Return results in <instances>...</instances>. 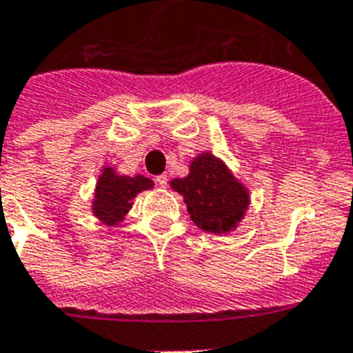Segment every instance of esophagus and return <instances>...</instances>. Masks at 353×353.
<instances>
[{
  "label": "esophagus",
  "instance_id": "34e87169",
  "mask_svg": "<svg viewBox=\"0 0 353 353\" xmlns=\"http://www.w3.org/2000/svg\"><path fill=\"white\" fill-rule=\"evenodd\" d=\"M156 183H157V185H159V186H163V188H165V186L168 185V177L165 176V174H161V176H157V177H156Z\"/></svg>",
  "mask_w": 353,
  "mask_h": 353
}]
</instances>
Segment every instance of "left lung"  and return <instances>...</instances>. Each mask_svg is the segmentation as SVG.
Instances as JSON below:
<instances>
[{
  "instance_id": "obj_1",
  "label": "left lung",
  "mask_w": 353,
  "mask_h": 353,
  "mask_svg": "<svg viewBox=\"0 0 353 353\" xmlns=\"http://www.w3.org/2000/svg\"><path fill=\"white\" fill-rule=\"evenodd\" d=\"M170 186L183 196L197 228L216 236L236 230L250 205L248 188L210 152L194 157L190 174L172 179Z\"/></svg>"
}]
</instances>
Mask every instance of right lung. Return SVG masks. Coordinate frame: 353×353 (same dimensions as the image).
I'll use <instances>...</instances> for the list:
<instances>
[{
  "mask_svg": "<svg viewBox=\"0 0 353 353\" xmlns=\"http://www.w3.org/2000/svg\"><path fill=\"white\" fill-rule=\"evenodd\" d=\"M154 186L145 176H121L112 167H105L94 192L92 214L107 226L119 225L134 205V197Z\"/></svg>",
  "mask_w": 353,
  "mask_h": 353,
  "instance_id": "obj_1",
  "label": "right lung"
}]
</instances>
